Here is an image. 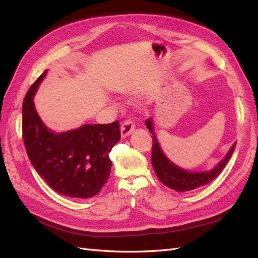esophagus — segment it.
Wrapping results in <instances>:
<instances>
[{
  "mask_svg": "<svg viewBox=\"0 0 258 258\" xmlns=\"http://www.w3.org/2000/svg\"><path fill=\"white\" fill-rule=\"evenodd\" d=\"M134 130L135 124L131 119H126L125 122H123V124L120 125V135H122L123 139L127 138V136H130L134 132Z\"/></svg>",
  "mask_w": 258,
  "mask_h": 258,
  "instance_id": "esophagus-1",
  "label": "esophagus"
}]
</instances>
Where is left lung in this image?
I'll return each mask as SVG.
<instances>
[{"mask_svg":"<svg viewBox=\"0 0 258 258\" xmlns=\"http://www.w3.org/2000/svg\"><path fill=\"white\" fill-rule=\"evenodd\" d=\"M146 127L153 134V147H152V165L154 168L156 176L161 182L167 186L168 188H172L176 191H188L191 189L199 188L208 184L214 178H216L220 173L226 166L227 162L231 158L235 145L234 143L229 149L226 156L217 164V165L210 169V171H199L190 172L187 169H184L177 165H175L164 154L162 147L158 143L157 138L154 132V125H153L152 118H147L145 122Z\"/></svg>","mask_w":258,"mask_h":258,"instance_id":"left-lung-1","label":"left lung"}]
</instances>
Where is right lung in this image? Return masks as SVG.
<instances>
[{"label":"right lung","mask_w":258,"mask_h":258,"mask_svg":"<svg viewBox=\"0 0 258 258\" xmlns=\"http://www.w3.org/2000/svg\"><path fill=\"white\" fill-rule=\"evenodd\" d=\"M46 71L23 101V140L32 165L56 193L90 199L100 193L111 172L109 152L120 139L119 124H85L55 133L43 123L33 102Z\"/></svg>","instance_id":"1"}]
</instances>
